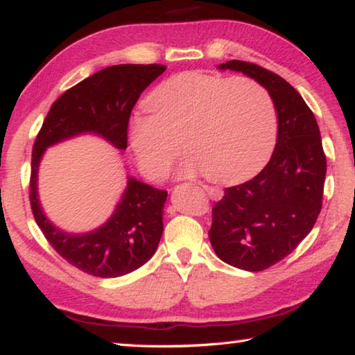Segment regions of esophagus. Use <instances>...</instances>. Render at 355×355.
I'll use <instances>...</instances> for the list:
<instances>
[{"label":"esophagus","instance_id":"obj_1","mask_svg":"<svg viewBox=\"0 0 355 355\" xmlns=\"http://www.w3.org/2000/svg\"><path fill=\"white\" fill-rule=\"evenodd\" d=\"M203 189L211 198H218L222 196V191H218L217 188H212V186H203Z\"/></svg>","mask_w":355,"mask_h":355}]
</instances>
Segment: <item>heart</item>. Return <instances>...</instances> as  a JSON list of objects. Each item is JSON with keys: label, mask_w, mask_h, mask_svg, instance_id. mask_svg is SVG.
<instances>
[{"label": "heart", "mask_w": 355, "mask_h": 355, "mask_svg": "<svg viewBox=\"0 0 355 355\" xmlns=\"http://www.w3.org/2000/svg\"><path fill=\"white\" fill-rule=\"evenodd\" d=\"M147 107L150 113L128 121L127 138L139 169L152 180L163 178L184 147L189 153L178 177L205 172L218 183L237 182L261 169L276 143L275 101L248 77L173 76L147 96Z\"/></svg>", "instance_id": "1"}]
</instances>
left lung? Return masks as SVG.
Here are the masks:
<instances>
[{
	"mask_svg": "<svg viewBox=\"0 0 355 355\" xmlns=\"http://www.w3.org/2000/svg\"><path fill=\"white\" fill-rule=\"evenodd\" d=\"M266 87L278 114V138L267 166L248 182L225 189L212 208L209 241L223 262L261 272L284 259L311 233L321 211L326 155L320 128L301 94L281 76L254 63L230 60Z\"/></svg>",
	"mask_w": 355,
	"mask_h": 355,
	"instance_id": "8db88e82",
	"label": "left lung"
}]
</instances>
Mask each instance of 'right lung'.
I'll list each match as a JSON object with an SVG mask.
<instances>
[{
	"label": "right lung",
	"instance_id": "right-lung-1",
	"mask_svg": "<svg viewBox=\"0 0 355 355\" xmlns=\"http://www.w3.org/2000/svg\"><path fill=\"white\" fill-rule=\"evenodd\" d=\"M166 71L164 65H114L87 77L57 99L32 149L31 208L46 241L71 266L98 278H118L155 254L163 234L167 192L127 177L119 203L98 230L65 233L49 222L38 200V166L48 147L94 133L116 149H127V127L141 93Z\"/></svg>",
	"mask_w": 355,
	"mask_h": 355
}]
</instances>
